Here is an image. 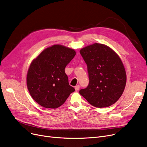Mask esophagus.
I'll use <instances>...</instances> for the list:
<instances>
[{
  "instance_id": "obj_1",
  "label": "esophagus",
  "mask_w": 147,
  "mask_h": 147,
  "mask_svg": "<svg viewBox=\"0 0 147 147\" xmlns=\"http://www.w3.org/2000/svg\"><path fill=\"white\" fill-rule=\"evenodd\" d=\"M74 88H75V90L76 91H78L79 90V89H80V86H79V85H77V86H75Z\"/></svg>"
}]
</instances>
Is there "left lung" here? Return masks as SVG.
Wrapping results in <instances>:
<instances>
[{"instance_id": "left-lung-1", "label": "left lung", "mask_w": 147, "mask_h": 147, "mask_svg": "<svg viewBox=\"0 0 147 147\" xmlns=\"http://www.w3.org/2000/svg\"><path fill=\"white\" fill-rule=\"evenodd\" d=\"M88 66L89 83L79 91L88 102L97 108L116 102L126 84L125 68L120 57L109 46L95 43L80 49Z\"/></svg>"}]
</instances>
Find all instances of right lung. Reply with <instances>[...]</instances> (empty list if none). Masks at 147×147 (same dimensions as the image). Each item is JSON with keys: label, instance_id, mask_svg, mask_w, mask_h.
Listing matches in <instances>:
<instances>
[{"label": "right lung", "instance_id": "right-lung-1", "mask_svg": "<svg viewBox=\"0 0 147 147\" xmlns=\"http://www.w3.org/2000/svg\"><path fill=\"white\" fill-rule=\"evenodd\" d=\"M76 54L71 48L54 45L32 61L27 74V86L37 103L46 109H57L75 91L68 83L65 68Z\"/></svg>", "mask_w": 147, "mask_h": 147}]
</instances>
